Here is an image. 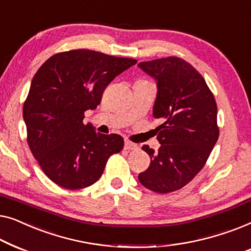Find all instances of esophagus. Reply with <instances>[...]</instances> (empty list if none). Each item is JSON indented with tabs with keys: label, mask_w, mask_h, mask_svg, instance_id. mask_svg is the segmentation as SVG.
I'll return each instance as SVG.
<instances>
[{
	"label": "esophagus",
	"mask_w": 251,
	"mask_h": 251,
	"mask_svg": "<svg viewBox=\"0 0 251 251\" xmlns=\"http://www.w3.org/2000/svg\"><path fill=\"white\" fill-rule=\"evenodd\" d=\"M124 149H125V150H127V151H133V150H137V149H139V147H137L136 144L128 142V141H125Z\"/></svg>",
	"instance_id": "34e87169"
}]
</instances>
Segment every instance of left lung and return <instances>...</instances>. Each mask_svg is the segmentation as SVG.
<instances>
[{"instance_id": "left-lung-1", "label": "left lung", "mask_w": 251, "mask_h": 251, "mask_svg": "<svg viewBox=\"0 0 251 251\" xmlns=\"http://www.w3.org/2000/svg\"><path fill=\"white\" fill-rule=\"evenodd\" d=\"M137 66L157 82L152 114L164 121L157 127L158 151L142 148L151 162L139 181L151 191L169 193L195 177L216 144V101L203 77L183 59L168 56Z\"/></svg>"}]
</instances>
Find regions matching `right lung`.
<instances>
[{
  "mask_svg": "<svg viewBox=\"0 0 251 251\" xmlns=\"http://www.w3.org/2000/svg\"><path fill=\"white\" fill-rule=\"evenodd\" d=\"M136 60L91 50L52 55L35 74L24 104L27 142L45 175L69 190L83 189L101 177L109 157L124 140L97 133L84 124V112L100 103L112 79Z\"/></svg>",
  "mask_w": 251,
  "mask_h": 251,
  "instance_id": "obj_1",
  "label": "right lung"
}]
</instances>
